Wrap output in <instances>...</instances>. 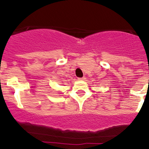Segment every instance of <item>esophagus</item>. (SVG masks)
<instances>
[{"mask_svg":"<svg viewBox=\"0 0 149 149\" xmlns=\"http://www.w3.org/2000/svg\"><path fill=\"white\" fill-rule=\"evenodd\" d=\"M78 79L79 80H85V79H86V78H85V77H83V78H78Z\"/></svg>","mask_w":149,"mask_h":149,"instance_id":"1","label":"esophagus"}]
</instances>
